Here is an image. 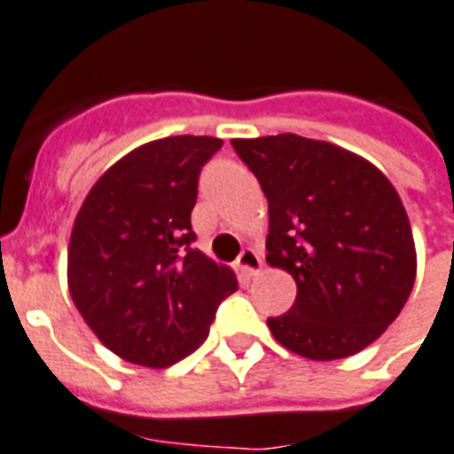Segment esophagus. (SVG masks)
<instances>
[{
    "label": "esophagus",
    "instance_id": "1",
    "mask_svg": "<svg viewBox=\"0 0 454 454\" xmlns=\"http://www.w3.org/2000/svg\"><path fill=\"white\" fill-rule=\"evenodd\" d=\"M238 265L239 270L247 272L249 278H254V275H259L261 268H263V259H261V254L256 252V249L247 247V249H242V254L238 256Z\"/></svg>",
    "mask_w": 454,
    "mask_h": 454
}]
</instances>
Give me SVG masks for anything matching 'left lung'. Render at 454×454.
Returning a JSON list of instances; mask_svg holds the SVG:
<instances>
[{
    "instance_id": "8db88e82",
    "label": "left lung",
    "mask_w": 454,
    "mask_h": 454,
    "mask_svg": "<svg viewBox=\"0 0 454 454\" xmlns=\"http://www.w3.org/2000/svg\"><path fill=\"white\" fill-rule=\"evenodd\" d=\"M268 198L265 261L289 272L296 301L268 329L315 361L345 359L385 333L418 272L406 207L366 158L322 139H233Z\"/></svg>"
}]
</instances>
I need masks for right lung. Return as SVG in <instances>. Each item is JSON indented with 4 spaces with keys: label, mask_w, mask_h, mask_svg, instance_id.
Masks as SVG:
<instances>
[{
    "label": "right lung",
    "mask_w": 454,
    "mask_h": 454,
    "mask_svg": "<svg viewBox=\"0 0 454 454\" xmlns=\"http://www.w3.org/2000/svg\"><path fill=\"white\" fill-rule=\"evenodd\" d=\"M219 137L146 142L106 169L74 219L67 285L98 340L121 359L168 368L205 342L235 272L193 249L198 175Z\"/></svg>",
    "instance_id": "1"
}]
</instances>
